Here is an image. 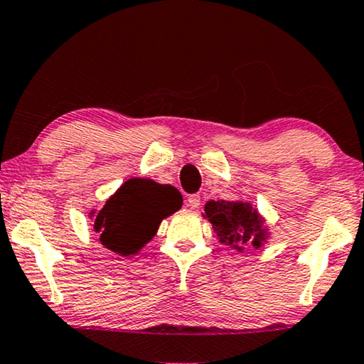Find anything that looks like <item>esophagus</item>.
<instances>
[{"label": "esophagus", "mask_w": 364, "mask_h": 364, "mask_svg": "<svg viewBox=\"0 0 364 364\" xmlns=\"http://www.w3.org/2000/svg\"><path fill=\"white\" fill-rule=\"evenodd\" d=\"M199 204H201V196H199V194H191V196H188V199H186L188 208L196 209V208H199Z\"/></svg>", "instance_id": "1"}]
</instances>
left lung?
<instances>
[{"label":"left lung","mask_w":364,"mask_h":364,"mask_svg":"<svg viewBox=\"0 0 364 364\" xmlns=\"http://www.w3.org/2000/svg\"><path fill=\"white\" fill-rule=\"evenodd\" d=\"M203 218L213 224L219 242L242 252L245 247L260 249L269 239L265 219L260 216L252 203L242 201H211L204 206Z\"/></svg>","instance_id":"1"}]
</instances>
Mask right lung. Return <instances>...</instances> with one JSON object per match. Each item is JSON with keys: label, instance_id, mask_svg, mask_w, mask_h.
<instances>
[{"label": "right lung", "instance_id": "right-lung-1", "mask_svg": "<svg viewBox=\"0 0 364 364\" xmlns=\"http://www.w3.org/2000/svg\"><path fill=\"white\" fill-rule=\"evenodd\" d=\"M183 206L181 193L171 184H160L148 178H130L107 199L100 211H92L94 231L112 252L138 254L160 228L161 221Z\"/></svg>", "mask_w": 364, "mask_h": 364}]
</instances>
